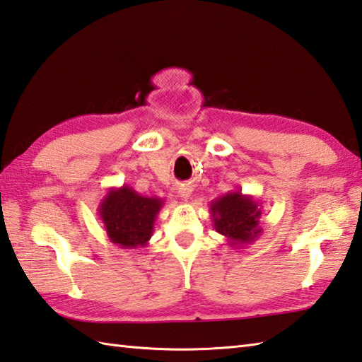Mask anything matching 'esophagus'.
<instances>
[{
    "label": "esophagus",
    "mask_w": 362,
    "mask_h": 362,
    "mask_svg": "<svg viewBox=\"0 0 362 362\" xmlns=\"http://www.w3.org/2000/svg\"><path fill=\"white\" fill-rule=\"evenodd\" d=\"M179 194H180V197L183 199V201H188L189 196H191V189L189 188H180Z\"/></svg>",
    "instance_id": "esophagus-1"
}]
</instances>
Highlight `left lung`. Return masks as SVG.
I'll list each match as a JSON object with an SVG mask.
<instances>
[{
    "instance_id": "8db88e82",
    "label": "left lung",
    "mask_w": 362,
    "mask_h": 362,
    "mask_svg": "<svg viewBox=\"0 0 362 362\" xmlns=\"http://www.w3.org/2000/svg\"><path fill=\"white\" fill-rule=\"evenodd\" d=\"M213 227L227 240L230 247L241 249L263 233L261 204L241 189L230 191L210 204Z\"/></svg>"
}]
</instances>
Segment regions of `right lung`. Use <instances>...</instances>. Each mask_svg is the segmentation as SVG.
<instances>
[{"mask_svg":"<svg viewBox=\"0 0 362 362\" xmlns=\"http://www.w3.org/2000/svg\"><path fill=\"white\" fill-rule=\"evenodd\" d=\"M163 204L160 197L141 196L129 185H122L107 191L98 214L110 243L121 249H143L151 240L153 222Z\"/></svg>","mask_w":362,"mask_h":362,"instance_id":"add662e5","label":"right lung"}]
</instances>
